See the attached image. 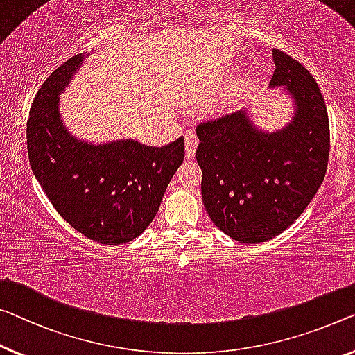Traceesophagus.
Returning a JSON list of instances; mask_svg holds the SVG:
<instances>
[{"label":"esophagus","mask_w":355,"mask_h":355,"mask_svg":"<svg viewBox=\"0 0 355 355\" xmlns=\"http://www.w3.org/2000/svg\"><path fill=\"white\" fill-rule=\"evenodd\" d=\"M196 146H198V137H196L194 130L189 129L184 132V151H187L188 159H193L194 157Z\"/></svg>","instance_id":"esophagus-1"}]
</instances>
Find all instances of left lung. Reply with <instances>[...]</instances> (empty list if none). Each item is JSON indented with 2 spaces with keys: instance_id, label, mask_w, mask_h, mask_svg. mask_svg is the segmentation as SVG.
Segmentation results:
<instances>
[{
  "instance_id": "1",
  "label": "left lung",
  "mask_w": 355,
  "mask_h": 355,
  "mask_svg": "<svg viewBox=\"0 0 355 355\" xmlns=\"http://www.w3.org/2000/svg\"><path fill=\"white\" fill-rule=\"evenodd\" d=\"M271 87L285 86L293 121L272 134L253 127L245 111L196 127V159L202 168V202L231 239H272L303 214L325 178L330 124L320 89L306 68L274 49Z\"/></svg>"
}]
</instances>
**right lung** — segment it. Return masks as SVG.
<instances>
[{"mask_svg": "<svg viewBox=\"0 0 355 355\" xmlns=\"http://www.w3.org/2000/svg\"><path fill=\"white\" fill-rule=\"evenodd\" d=\"M78 54L51 73L26 123L30 166L67 223L100 244L119 245L144 232L184 157L183 137L166 146L135 140L91 145L68 134L59 94L81 65Z\"/></svg>", "mask_w": 355, "mask_h": 355, "instance_id": "add662e5", "label": "right lung"}]
</instances>
